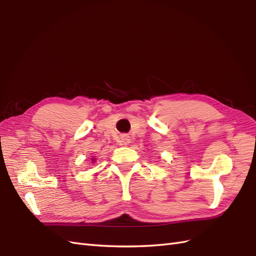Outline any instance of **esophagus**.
Masks as SVG:
<instances>
[{
  "label": "esophagus",
  "instance_id": "obj_1",
  "mask_svg": "<svg viewBox=\"0 0 256 256\" xmlns=\"http://www.w3.org/2000/svg\"><path fill=\"white\" fill-rule=\"evenodd\" d=\"M129 141H130V140H128V138H125V140L122 141V143H124V144L126 145V144H129Z\"/></svg>",
  "mask_w": 256,
  "mask_h": 256
}]
</instances>
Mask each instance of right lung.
Masks as SVG:
<instances>
[{"instance_id": "obj_1", "label": "right lung", "mask_w": 256, "mask_h": 256, "mask_svg": "<svg viewBox=\"0 0 256 256\" xmlns=\"http://www.w3.org/2000/svg\"><path fill=\"white\" fill-rule=\"evenodd\" d=\"M95 160H96V158H92V162H90V164H95Z\"/></svg>"}]
</instances>
